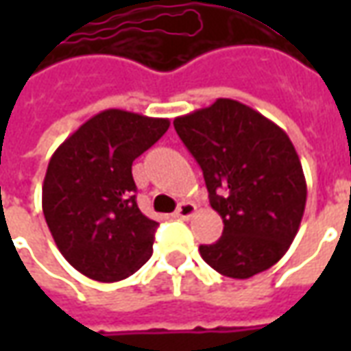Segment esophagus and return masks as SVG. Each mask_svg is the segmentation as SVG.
<instances>
[{"label":"esophagus","instance_id":"esophagus-1","mask_svg":"<svg viewBox=\"0 0 351 351\" xmlns=\"http://www.w3.org/2000/svg\"><path fill=\"white\" fill-rule=\"evenodd\" d=\"M175 214H176V218H180V220H190L191 216L195 214V205L190 203V201H184V203L178 205Z\"/></svg>","mask_w":351,"mask_h":351}]
</instances>
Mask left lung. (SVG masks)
Returning <instances> with one entry per match:
<instances>
[{"mask_svg": "<svg viewBox=\"0 0 351 351\" xmlns=\"http://www.w3.org/2000/svg\"><path fill=\"white\" fill-rule=\"evenodd\" d=\"M173 123L223 220L220 239L199 246L201 258L229 278L271 269L293 243L306 205L301 160L286 131L223 97Z\"/></svg>", "mask_w": 351, "mask_h": 351, "instance_id": "obj_1", "label": "left lung"}]
</instances>
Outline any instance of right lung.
Returning a JSON list of instances; mask_svg holds the SVG:
<instances>
[{"instance_id": "add662e5", "label": "right lung", "mask_w": 351, "mask_h": 351, "mask_svg": "<svg viewBox=\"0 0 351 351\" xmlns=\"http://www.w3.org/2000/svg\"><path fill=\"white\" fill-rule=\"evenodd\" d=\"M167 118L122 108L92 116L52 154L43 214L58 250L97 282H118L152 256L158 223L138 210L131 165L169 130Z\"/></svg>"}]
</instances>
